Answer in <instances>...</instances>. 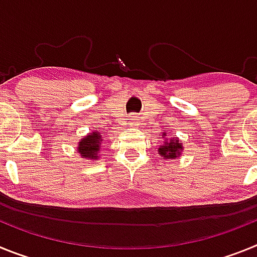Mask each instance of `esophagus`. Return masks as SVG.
<instances>
[{"mask_svg":"<svg viewBox=\"0 0 257 257\" xmlns=\"http://www.w3.org/2000/svg\"><path fill=\"white\" fill-rule=\"evenodd\" d=\"M138 119H139V118L136 117V114H131L130 119H128V124H130V126H136V124H138Z\"/></svg>","mask_w":257,"mask_h":257,"instance_id":"34e87169","label":"esophagus"}]
</instances>
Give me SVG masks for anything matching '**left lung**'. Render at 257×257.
Listing matches in <instances>:
<instances>
[{"mask_svg":"<svg viewBox=\"0 0 257 257\" xmlns=\"http://www.w3.org/2000/svg\"><path fill=\"white\" fill-rule=\"evenodd\" d=\"M180 151H183V147L179 143L178 138H174L170 142H166L165 145H161V148L158 149V153L163 156L165 158H176L180 156Z\"/></svg>","mask_w":257,"mask_h":257,"instance_id":"left-lung-1","label":"left lung"}]
</instances>
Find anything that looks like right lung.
I'll return each mask as SVG.
<instances>
[{
	"label": "right lung",
	"instance_id": "add662e5",
	"mask_svg": "<svg viewBox=\"0 0 257 257\" xmlns=\"http://www.w3.org/2000/svg\"><path fill=\"white\" fill-rule=\"evenodd\" d=\"M100 142L101 136L99 133H92L90 135H87L86 138H83L81 142H79L78 152L82 158H90V160H96L97 158V152L100 149Z\"/></svg>",
	"mask_w": 257,
	"mask_h": 257
}]
</instances>
